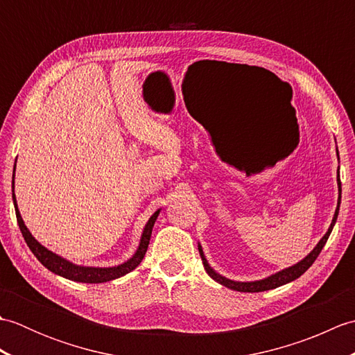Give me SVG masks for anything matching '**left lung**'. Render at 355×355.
<instances>
[{"instance_id": "8db88e82", "label": "left lung", "mask_w": 355, "mask_h": 355, "mask_svg": "<svg viewBox=\"0 0 355 355\" xmlns=\"http://www.w3.org/2000/svg\"><path fill=\"white\" fill-rule=\"evenodd\" d=\"M337 155H338V153H337ZM337 184H338V200H337V209H336V214H334V218H333V223H331L328 232L319 241V244L313 248V252L308 254L306 258H304L302 261L297 262V263H294L293 267H288V268H285L282 271H277V273L271 275V276H268L266 279H261V281L236 282V281H230V279L224 277L221 275H218L216 271L209 266L206 256H205V253H202V248L198 244V252H200V256H201V259H202V266H205V270L207 271V275L212 277L214 281H216L218 284L227 286V288H230V290H236V291H243V293H259V291L273 290V288H277V286H281V285H285V284L294 281V279H297L299 276H302L305 271L313 266V262L318 259V256L322 252L323 245L327 244V241H328V238L331 235V232H333V227H334L336 220H337V215H338V207H340V200H342V183H340V177H338V172H337Z\"/></svg>"}]
</instances>
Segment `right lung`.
Here are the masks:
<instances>
[{
    "label": "right lung",
    "mask_w": 355,
    "mask_h": 355,
    "mask_svg": "<svg viewBox=\"0 0 355 355\" xmlns=\"http://www.w3.org/2000/svg\"><path fill=\"white\" fill-rule=\"evenodd\" d=\"M15 166H17V163H15ZM13 178H15V169H13V177H12V189H13ZM12 197H13L15 212H17V220H18L19 230L22 233V236H24L28 248L36 256L37 261H40L45 268H49L50 271H53L55 275H59V276H62L65 279H70V281L85 282V284L108 282V281H112V279H117L120 276L130 273V271H132L135 267H137L139 263L143 261V258H145L148 245H149L150 233H153L154 223L157 220L158 214H160V210H157V212L149 218V221L146 223L145 229H143L137 252L134 253L131 259H128L126 262L120 263V266H117V267H108V268L84 267V266H74L73 262L61 258V256H58L56 253L47 250V248H45L44 245L37 243V241L32 236V233H30L28 229L26 227L24 221H22L21 214L18 210V205H17V198H15L13 192H12Z\"/></svg>",
    "instance_id": "obj_1"
}]
</instances>
